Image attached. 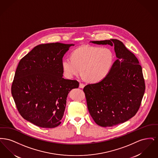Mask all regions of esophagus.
Returning a JSON list of instances; mask_svg holds the SVG:
<instances>
[{
  "instance_id": "obj_1",
  "label": "esophagus",
  "mask_w": 158,
  "mask_h": 158,
  "mask_svg": "<svg viewBox=\"0 0 158 158\" xmlns=\"http://www.w3.org/2000/svg\"><path fill=\"white\" fill-rule=\"evenodd\" d=\"M85 87V85L82 83H79V88H83Z\"/></svg>"
}]
</instances>
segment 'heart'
Segmentation results:
<instances>
[{"instance_id":"obj_1","label":"heart","mask_w":158,"mask_h":158,"mask_svg":"<svg viewBox=\"0 0 158 158\" xmlns=\"http://www.w3.org/2000/svg\"><path fill=\"white\" fill-rule=\"evenodd\" d=\"M114 54L108 48L83 45L72 53V58L62 61L64 73L69 77L81 73L90 82L103 80L109 73L114 62Z\"/></svg>"}]
</instances>
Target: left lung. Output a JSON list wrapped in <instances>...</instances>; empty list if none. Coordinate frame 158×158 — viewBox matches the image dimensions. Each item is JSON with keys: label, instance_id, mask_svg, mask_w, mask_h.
I'll use <instances>...</instances> for the list:
<instances>
[{"label": "left lung", "instance_id": "8db88e82", "mask_svg": "<svg viewBox=\"0 0 158 158\" xmlns=\"http://www.w3.org/2000/svg\"><path fill=\"white\" fill-rule=\"evenodd\" d=\"M91 42L114 45L117 60L103 80L84 87L88 109L99 126H116L135 116L140 108L145 90L142 66L120 40Z\"/></svg>", "mask_w": 158, "mask_h": 158}]
</instances>
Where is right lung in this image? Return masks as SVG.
I'll return each mask as SVG.
<instances>
[{
    "instance_id": "right-lung-1",
    "label": "right lung",
    "mask_w": 158,
    "mask_h": 158,
    "mask_svg": "<svg viewBox=\"0 0 158 158\" xmlns=\"http://www.w3.org/2000/svg\"><path fill=\"white\" fill-rule=\"evenodd\" d=\"M72 45H37L16 68L11 92L17 110L25 120L38 127L59 126L69 92L79 87L77 81L63 77V57Z\"/></svg>"
}]
</instances>
